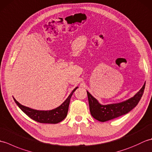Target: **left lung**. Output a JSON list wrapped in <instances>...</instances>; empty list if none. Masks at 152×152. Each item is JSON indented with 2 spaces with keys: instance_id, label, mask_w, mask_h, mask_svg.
<instances>
[{
  "instance_id": "left-lung-1",
  "label": "left lung",
  "mask_w": 152,
  "mask_h": 152,
  "mask_svg": "<svg viewBox=\"0 0 152 152\" xmlns=\"http://www.w3.org/2000/svg\"><path fill=\"white\" fill-rule=\"evenodd\" d=\"M144 88L145 83L142 88L133 97L121 102L108 104H101L94 96L87 91L91 115L96 120L104 122L127 114L139 102L144 93Z\"/></svg>"
}]
</instances>
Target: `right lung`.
Segmentation results:
<instances>
[{
	"mask_svg": "<svg viewBox=\"0 0 152 152\" xmlns=\"http://www.w3.org/2000/svg\"><path fill=\"white\" fill-rule=\"evenodd\" d=\"M78 88V87L74 88L65 101L59 106L50 110H38L28 108L21 104L20 103L16 101L14 97H13V99H14L16 104L19 106V108L33 120L39 123H42V124H56L63 121L66 117L70 98L74 92L75 91V90Z\"/></svg>",
	"mask_w": 152,
	"mask_h": 152,
	"instance_id": "1",
	"label": "right lung"
}]
</instances>
